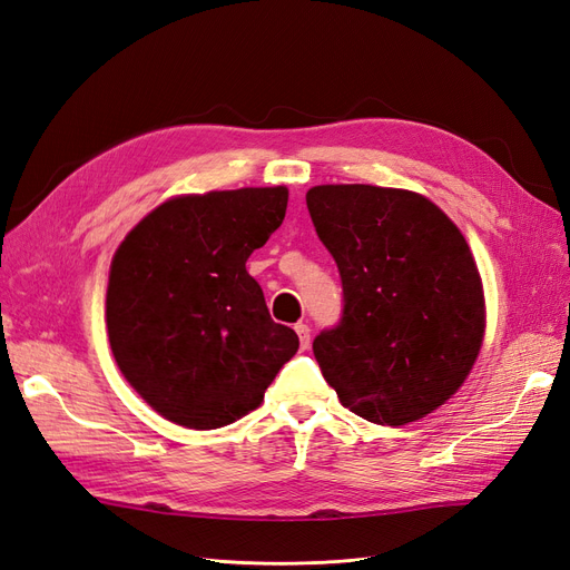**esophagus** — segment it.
Here are the masks:
<instances>
[{"instance_id":"obj_1","label":"esophagus","mask_w":570,"mask_h":570,"mask_svg":"<svg viewBox=\"0 0 570 570\" xmlns=\"http://www.w3.org/2000/svg\"><path fill=\"white\" fill-rule=\"evenodd\" d=\"M294 330H297L302 348H308V342H311V327H308L306 323H297V325H294Z\"/></svg>"}]
</instances>
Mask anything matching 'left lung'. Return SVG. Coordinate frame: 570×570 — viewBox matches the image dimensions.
Masks as SVG:
<instances>
[{
  "instance_id": "1",
  "label": "left lung",
  "mask_w": 570,
  "mask_h": 570,
  "mask_svg": "<svg viewBox=\"0 0 570 570\" xmlns=\"http://www.w3.org/2000/svg\"><path fill=\"white\" fill-rule=\"evenodd\" d=\"M306 207L344 289L340 323L313 340L325 382L367 422L429 415L462 386L483 342V287L464 235L399 188L316 186Z\"/></svg>"
}]
</instances>
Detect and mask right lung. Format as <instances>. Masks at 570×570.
<instances>
[{
    "instance_id": "obj_1",
    "label": "right lung",
    "mask_w": 570,
    "mask_h": 570,
    "mask_svg": "<svg viewBox=\"0 0 570 570\" xmlns=\"http://www.w3.org/2000/svg\"><path fill=\"white\" fill-rule=\"evenodd\" d=\"M287 209V188L171 198L136 224L110 264L117 367L163 417L219 429L259 407L299 337L271 318L245 262Z\"/></svg>"
}]
</instances>
